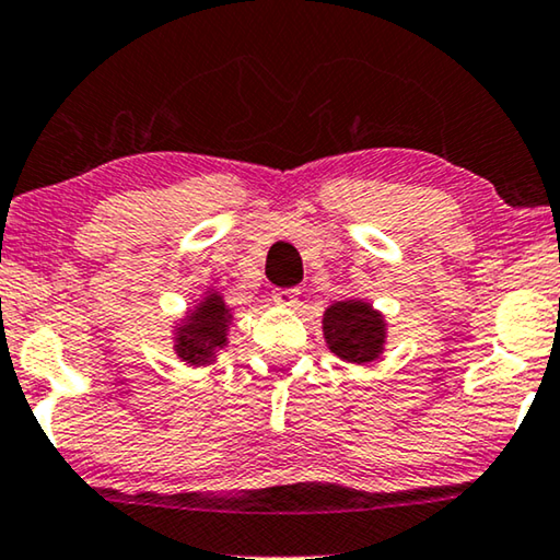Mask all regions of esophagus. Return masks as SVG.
Masks as SVG:
<instances>
[{
  "mask_svg": "<svg viewBox=\"0 0 560 560\" xmlns=\"http://www.w3.org/2000/svg\"><path fill=\"white\" fill-rule=\"evenodd\" d=\"M271 299H273V304L277 306H283V308H289V306H296V302H299V291L296 289H277L271 294Z\"/></svg>",
  "mask_w": 560,
  "mask_h": 560,
  "instance_id": "1",
  "label": "esophagus"
}]
</instances>
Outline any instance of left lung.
Returning <instances> with one entry per match:
<instances>
[{"label":"left lung","mask_w":560,"mask_h":560,"mask_svg":"<svg viewBox=\"0 0 560 560\" xmlns=\"http://www.w3.org/2000/svg\"><path fill=\"white\" fill-rule=\"evenodd\" d=\"M324 339L341 362L370 364L385 352L387 324L377 308L362 299L334 302L322 319Z\"/></svg>","instance_id":"left-lung-1"}]
</instances>
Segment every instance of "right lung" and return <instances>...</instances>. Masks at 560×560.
Wrapping results in <instances>:
<instances>
[{"label":"right lung","mask_w":560,"mask_h":560,"mask_svg":"<svg viewBox=\"0 0 560 560\" xmlns=\"http://www.w3.org/2000/svg\"><path fill=\"white\" fill-rule=\"evenodd\" d=\"M231 322L233 314L219 291H206V296L188 308L186 319H180L173 329V349L178 360L190 366L213 364L221 349L229 345Z\"/></svg>","instance_id":"obj_1"}]
</instances>
